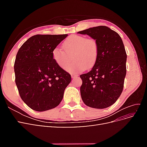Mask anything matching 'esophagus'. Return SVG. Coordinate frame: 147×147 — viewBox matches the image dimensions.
<instances>
[{"instance_id": "obj_1", "label": "esophagus", "mask_w": 147, "mask_h": 147, "mask_svg": "<svg viewBox=\"0 0 147 147\" xmlns=\"http://www.w3.org/2000/svg\"><path fill=\"white\" fill-rule=\"evenodd\" d=\"M78 76V75H75V74H72V75H71V77H72V78H76V77H77Z\"/></svg>"}]
</instances>
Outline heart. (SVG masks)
<instances>
[{
  "instance_id": "b5f03b06",
  "label": "heart",
  "mask_w": 147,
  "mask_h": 147,
  "mask_svg": "<svg viewBox=\"0 0 147 147\" xmlns=\"http://www.w3.org/2000/svg\"><path fill=\"white\" fill-rule=\"evenodd\" d=\"M63 47L64 50L58 47L53 49L52 57L57 65L70 73H78L92 68L98 59V44L93 38L72 35L64 41ZM72 57L75 62L70 65Z\"/></svg>"
}]
</instances>
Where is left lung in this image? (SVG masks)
<instances>
[{
  "instance_id": "1",
  "label": "left lung",
  "mask_w": 147,
  "mask_h": 147,
  "mask_svg": "<svg viewBox=\"0 0 147 147\" xmlns=\"http://www.w3.org/2000/svg\"><path fill=\"white\" fill-rule=\"evenodd\" d=\"M96 40L98 59L90 72L81 75L82 99L84 104L94 109L113 105L121 95L126 74L127 55L121 38L105 26L79 31Z\"/></svg>"
}]
</instances>
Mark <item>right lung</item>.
Returning a JSON list of instances; mask_svg holds the SVG:
<instances>
[{"mask_svg": "<svg viewBox=\"0 0 147 147\" xmlns=\"http://www.w3.org/2000/svg\"><path fill=\"white\" fill-rule=\"evenodd\" d=\"M67 35H35L17 53L15 83L21 99L34 110L43 112L55 108L71 82L70 75L57 65L52 57L53 49Z\"/></svg>", "mask_w": 147, "mask_h": 147, "instance_id": "1", "label": "right lung"}]
</instances>
